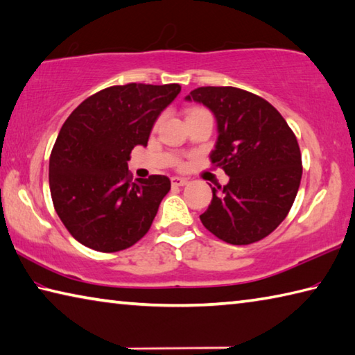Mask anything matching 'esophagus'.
I'll return each mask as SVG.
<instances>
[{"label":"esophagus","mask_w":355,"mask_h":355,"mask_svg":"<svg viewBox=\"0 0 355 355\" xmlns=\"http://www.w3.org/2000/svg\"><path fill=\"white\" fill-rule=\"evenodd\" d=\"M171 183H172V186H184V184H188V180L182 178V177H172Z\"/></svg>","instance_id":"1"}]
</instances>
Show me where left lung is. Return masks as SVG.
I'll list each match as a JSON object with an SVG mask.
<instances>
[{
    "label": "left lung",
    "mask_w": 355,
    "mask_h": 355,
    "mask_svg": "<svg viewBox=\"0 0 355 355\" xmlns=\"http://www.w3.org/2000/svg\"><path fill=\"white\" fill-rule=\"evenodd\" d=\"M186 101L214 113L218 137L211 163L230 177L223 188H211V205L200 220L231 245L263 239L287 217L300 188L295 133L270 102L241 88L200 87Z\"/></svg>",
    "instance_id": "1"
}]
</instances>
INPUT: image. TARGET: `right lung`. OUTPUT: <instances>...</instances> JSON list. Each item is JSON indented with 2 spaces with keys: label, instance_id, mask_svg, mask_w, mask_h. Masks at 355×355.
Wrapping results in <instances>:
<instances>
[{
  "label": "right lung",
  "instance_id": "1",
  "mask_svg": "<svg viewBox=\"0 0 355 355\" xmlns=\"http://www.w3.org/2000/svg\"><path fill=\"white\" fill-rule=\"evenodd\" d=\"M178 83H127L101 89L68 116L49 157V189L57 216L85 247L114 253L137 243L171 189L166 175L133 182L127 161L147 146Z\"/></svg>",
  "mask_w": 355,
  "mask_h": 355
}]
</instances>
